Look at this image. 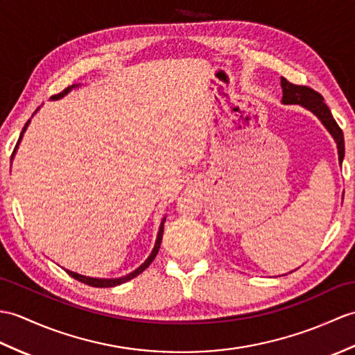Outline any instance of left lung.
I'll use <instances>...</instances> for the list:
<instances>
[{
  "mask_svg": "<svg viewBox=\"0 0 355 355\" xmlns=\"http://www.w3.org/2000/svg\"><path fill=\"white\" fill-rule=\"evenodd\" d=\"M282 89H283V104H300L306 107L307 110L315 113L316 116L324 123L325 128L329 131L337 144V154H339V163L342 166V162L345 157V142H343V133L340 127L337 125L334 121L331 110L324 103V98L316 90H313L309 86H298L293 85L282 77Z\"/></svg>",
  "mask_w": 355,
  "mask_h": 355,
  "instance_id": "left-lung-1",
  "label": "left lung"
}]
</instances>
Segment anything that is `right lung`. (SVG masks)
Here are the masks:
<instances>
[{
    "mask_svg": "<svg viewBox=\"0 0 355 355\" xmlns=\"http://www.w3.org/2000/svg\"><path fill=\"white\" fill-rule=\"evenodd\" d=\"M78 86H80V85H72V86H69V87H66V89L63 90V92L57 94V95H53L51 100H59V98H63L66 94L71 92V90H72L73 87H78ZM28 123H30V119L27 121V123H26V125H24V128H22V133H21V136H19V139H18V144H16V146H15V151H16V148H18V145H19V142H21V139H22L24 131L27 130ZM15 151H13V154H15ZM12 157H13V155H12ZM163 225H164V218H163L162 224H160L159 234H157V241H155L154 250H153V252L150 254V257H148L136 270H133V272H131V274H128V275H125V277H121V278H92V277H85V275L76 274V272H72V270H66V272H68V274H69L72 278H76V279H78V282L85 283V284H87V286H92V287H113V286H119V284H122V283L130 282L131 278H135V277H137L139 274H142V272H144L148 266L151 265L153 260L155 259V255H157L159 248H160V243H162V237H163Z\"/></svg>",
    "mask_w": 355,
    "mask_h": 355,
    "instance_id": "add662e5",
    "label": "right lung"
}]
</instances>
